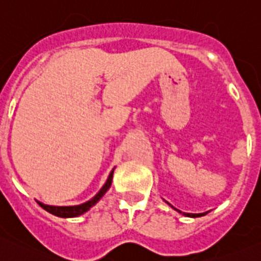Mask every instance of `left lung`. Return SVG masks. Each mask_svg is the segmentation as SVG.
Here are the masks:
<instances>
[{
    "instance_id": "obj_1",
    "label": "left lung",
    "mask_w": 261,
    "mask_h": 261,
    "mask_svg": "<svg viewBox=\"0 0 261 261\" xmlns=\"http://www.w3.org/2000/svg\"><path fill=\"white\" fill-rule=\"evenodd\" d=\"M167 203H169V202H167ZM170 204V203H169ZM170 206H171V204H170ZM172 208H175L174 206H171ZM175 210H176V208H175ZM176 211H179V210H176ZM180 214H181V211H179ZM206 214L207 213H202V214H188V213H182V215H186V216H189V218H199V216H203V215H206Z\"/></svg>"
}]
</instances>
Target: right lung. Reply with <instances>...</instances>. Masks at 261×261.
Masks as SVG:
<instances>
[{"label":"right lung","mask_w":261,"mask_h":261,"mask_svg":"<svg viewBox=\"0 0 261 261\" xmlns=\"http://www.w3.org/2000/svg\"><path fill=\"white\" fill-rule=\"evenodd\" d=\"M113 171H114V169L111 171V174H109L106 184H104L103 188H101L100 191L97 192L96 196L92 197L90 201L85 202V203L77 204V206H50V204H43V203H41V202H38V204H40L43 210H46L47 213L53 214V215H55V216H59V218H75V216L82 215V214H85L86 211H89L90 208H91L92 206H94V204L96 203V202L99 201V199H100L104 194H106V192L108 191L109 187L112 186Z\"/></svg>","instance_id":"right-lung-1"}]
</instances>
